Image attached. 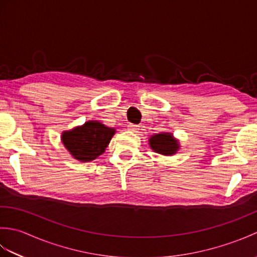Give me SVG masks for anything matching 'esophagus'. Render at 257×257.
Returning a JSON list of instances; mask_svg holds the SVG:
<instances>
[{
  "label": "esophagus",
  "instance_id": "obj_1",
  "mask_svg": "<svg viewBox=\"0 0 257 257\" xmlns=\"http://www.w3.org/2000/svg\"><path fill=\"white\" fill-rule=\"evenodd\" d=\"M128 129L130 130V132L138 133V130H139V125H137V124H134V123H129V124H128Z\"/></svg>",
  "mask_w": 257,
  "mask_h": 257
}]
</instances>
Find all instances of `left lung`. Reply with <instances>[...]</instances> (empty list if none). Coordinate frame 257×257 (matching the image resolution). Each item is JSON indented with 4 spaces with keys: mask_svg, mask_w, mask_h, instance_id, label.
<instances>
[{
    "mask_svg": "<svg viewBox=\"0 0 257 257\" xmlns=\"http://www.w3.org/2000/svg\"><path fill=\"white\" fill-rule=\"evenodd\" d=\"M150 148L155 152L163 156H172L179 150V141L169 133H161L151 136L149 138Z\"/></svg>",
    "mask_w": 257,
    "mask_h": 257,
    "instance_id": "left-lung-1",
    "label": "left lung"
}]
</instances>
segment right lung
<instances>
[{"instance_id": "right-lung-1", "label": "right lung", "mask_w": 257, "mask_h": 257, "mask_svg": "<svg viewBox=\"0 0 257 257\" xmlns=\"http://www.w3.org/2000/svg\"><path fill=\"white\" fill-rule=\"evenodd\" d=\"M114 133L116 130L113 128L90 120L69 132H64L62 141L75 159L88 162L105 152Z\"/></svg>"}]
</instances>
